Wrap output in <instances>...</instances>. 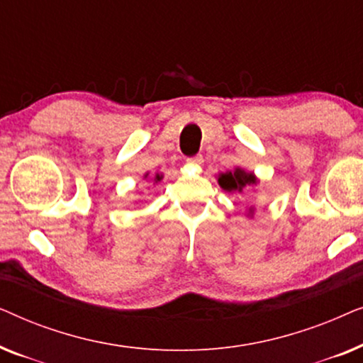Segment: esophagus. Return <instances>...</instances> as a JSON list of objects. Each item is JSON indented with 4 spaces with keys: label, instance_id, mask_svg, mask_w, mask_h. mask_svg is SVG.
Here are the masks:
<instances>
[{
    "label": "esophagus",
    "instance_id": "34e87169",
    "mask_svg": "<svg viewBox=\"0 0 363 363\" xmlns=\"http://www.w3.org/2000/svg\"><path fill=\"white\" fill-rule=\"evenodd\" d=\"M186 163H188V165H195V167H200V165H203V157H201V155H195V157L188 158Z\"/></svg>",
    "mask_w": 363,
    "mask_h": 363
}]
</instances>
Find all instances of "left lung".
Listing matches in <instances>:
<instances>
[{"label": "left lung", "instance_id": "obj_1", "mask_svg": "<svg viewBox=\"0 0 363 363\" xmlns=\"http://www.w3.org/2000/svg\"><path fill=\"white\" fill-rule=\"evenodd\" d=\"M257 183H259V178L255 175V172H247L241 167H236L235 170H228L218 175V185H220L225 191L230 193H242L247 186H255ZM247 216H255V206L247 208Z\"/></svg>", "mask_w": 363, "mask_h": 363}]
</instances>
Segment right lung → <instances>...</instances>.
I'll return each instance as SVG.
<instances>
[{"instance_id": "add662e5", "label": "right lung", "mask_w": 363, "mask_h": 363, "mask_svg": "<svg viewBox=\"0 0 363 363\" xmlns=\"http://www.w3.org/2000/svg\"><path fill=\"white\" fill-rule=\"evenodd\" d=\"M143 178H147V180H148V178H150L153 183H158V182H162L163 175H162V173H155V175H153V177H148V172H147L145 175H143Z\"/></svg>"}]
</instances>
